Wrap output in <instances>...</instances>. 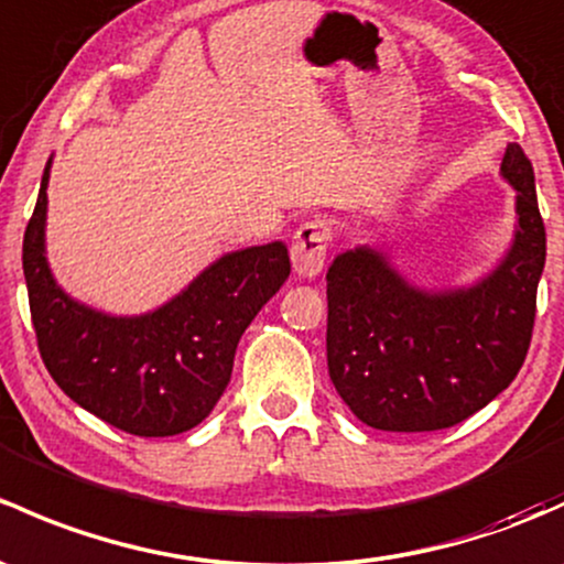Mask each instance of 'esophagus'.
Masks as SVG:
<instances>
[{
	"label": "esophagus",
	"instance_id": "34e87169",
	"mask_svg": "<svg viewBox=\"0 0 564 564\" xmlns=\"http://www.w3.org/2000/svg\"><path fill=\"white\" fill-rule=\"evenodd\" d=\"M329 251V227L324 221H305L292 237V267L302 278H313L324 270Z\"/></svg>",
	"mask_w": 564,
	"mask_h": 564
}]
</instances>
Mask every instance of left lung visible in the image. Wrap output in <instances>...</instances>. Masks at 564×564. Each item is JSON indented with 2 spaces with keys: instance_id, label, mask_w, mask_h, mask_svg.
Listing matches in <instances>:
<instances>
[{
  "instance_id": "1",
  "label": "left lung",
  "mask_w": 564,
  "mask_h": 564,
  "mask_svg": "<svg viewBox=\"0 0 564 564\" xmlns=\"http://www.w3.org/2000/svg\"><path fill=\"white\" fill-rule=\"evenodd\" d=\"M500 173L517 188V235L506 259L473 286H411L367 246L329 267V378L372 430L432 432L465 422L511 387L524 365L546 227L535 173L517 142L506 148Z\"/></svg>"
}]
</instances>
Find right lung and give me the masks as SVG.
Here are the masks:
<instances>
[{"instance_id": "1", "label": "right lung", "mask_w": 564, "mask_h": 564, "mask_svg": "<svg viewBox=\"0 0 564 564\" xmlns=\"http://www.w3.org/2000/svg\"><path fill=\"white\" fill-rule=\"evenodd\" d=\"M45 164L23 275L40 357L58 389L118 430L170 437L197 426L232 378L242 332L292 272L281 240L224 253L177 297L142 316H108L64 294L45 259Z\"/></svg>"}]
</instances>
